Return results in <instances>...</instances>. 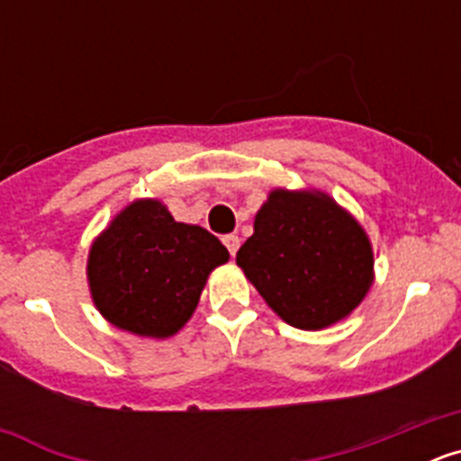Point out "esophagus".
I'll return each mask as SVG.
<instances>
[{
	"label": "esophagus",
	"mask_w": 461,
	"mask_h": 461,
	"mask_svg": "<svg viewBox=\"0 0 461 461\" xmlns=\"http://www.w3.org/2000/svg\"><path fill=\"white\" fill-rule=\"evenodd\" d=\"M223 244H226L228 254H230V256L238 254V249H240V238H238V235H235V233L226 235V238H223Z\"/></svg>",
	"instance_id": "esophagus-1"
}]
</instances>
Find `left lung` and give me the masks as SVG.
Returning <instances> with one entry per match:
<instances>
[{"label": "left lung", "mask_w": 461, "mask_h": 461, "mask_svg": "<svg viewBox=\"0 0 461 461\" xmlns=\"http://www.w3.org/2000/svg\"><path fill=\"white\" fill-rule=\"evenodd\" d=\"M238 266L288 325L321 330L362 303L374 279L372 244L360 223L313 191H272Z\"/></svg>", "instance_id": "obj_1"}]
</instances>
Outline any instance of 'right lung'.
Listing matches in <instances>:
<instances>
[{"label":"right lung","mask_w":461,"mask_h":461,"mask_svg":"<svg viewBox=\"0 0 461 461\" xmlns=\"http://www.w3.org/2000/svg\"><path fill=\"white\" fill-rule=\"evenodd\" d=\"M226 260L205 228L175 221L158 201H136L94 240L89 288L110 323L164 339L191 319L207 275Z\"/></svg>","instance_id":"1"}]
</instances>
